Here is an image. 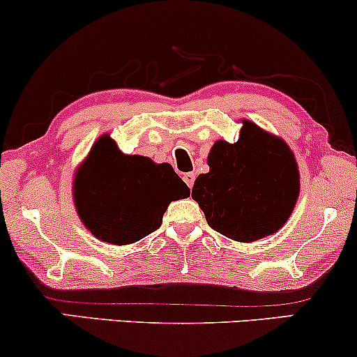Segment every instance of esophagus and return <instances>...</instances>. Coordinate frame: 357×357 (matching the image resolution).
Listing matches in <instances>:
<instances>
[{
	"label": "esophagus",
	"mask_w": 357,
	"mask_h": 357,
	"mask_svg": "<svg viewBox=\"0 0 357 357\" xmlns=\"http://www.w3.org/2000/svg\"><path fill=\"white\" fill-rule=\"evenodd\" d=\"M183 179H184V183L188 184V188H192V184H195V173H186L183 176Z\"/></svg>",
	"instance_id": "34e87169"
}]
</instances>
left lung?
Here are the masks:
<instances>
[{
    "label": "left lung",
    "mask_w": 357,
    "mask_h": 357,
    "mask_svg": "<svg viewBox=\"0 0 357 357\" xmlns=\"http://www.w3.org/2000/svg\"><path fill=\"white\" fill-rule=\"evenodd\" d=\"M210 173L199 174L191 196L208 225L228 238L255 241L275 233L296 206L298 171L280 139L245 121L235 144L218 141L208 155Z\"/></svg>",
    "instance_id": "obj_1"
}]
</instances>
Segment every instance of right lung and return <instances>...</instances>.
Instances as JSON below:
<instances>
[{"mask_svg": "<svg viewBox=\"0 0 357 357\" xmlns=\"http://www.w3.org/2000/svg\"><path fill=\"white\" fill-rule=\"evenodd\" d=\"M75 196L82 220L97 238L127 245L158 230L167 204L190 196V188L171 165L122 154L104 136L82 167Z\"/></svg>", "mask_w": 357, "mask_h": 357, "instance_id": "1", "label": "right lung"}]
</instances>
